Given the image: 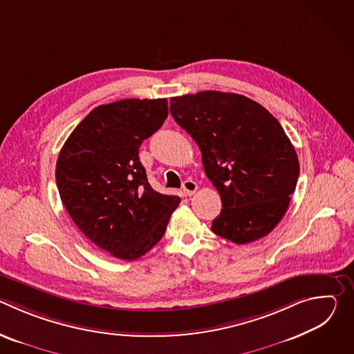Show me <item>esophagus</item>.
<instances>
[{"label":"esophagus","mask_w":354,"mask_h":354,"mask_svg":"<svg viewBox=\"0 0 354 354\" xmlns=\"http://www.w3.org/2000/svg\"><path fill=\"white\" fill-rule=\"evenodd\" d=\"M182 189L186 193V196H192L197 190V183L194 180H192V179H187V180L183 182Z\"/></svg>","instance_id":"1"}]
</instances>
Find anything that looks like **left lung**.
I'll return each mask as SVG.
<instances>
[{"instance_id":"left-lung-1","label":"left lung","mask_w":354,"mask_h":354,"mask_svg":"<svg viewBox=\"0 0 354 354\" xmlns=\"http://www.w3.org/2000/svg\"><path fill=\"white\" fill-rule=\"evenodd\" d=\"M169 111L198 145L221 196L212 231L238 245L268 235L286 214L299 175L277 119L255 100L218 91L171 97Z\"/></svg>"}]
</instances>
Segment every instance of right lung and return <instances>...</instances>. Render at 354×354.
Here are the masks:
<instances>
[{
    "instance_id": "right-lung-1",
    "label": "right lung",
    "mask_w": 354,
    "mask_h": 354,
    "mask_svg": "<svg viewBox=\"0 0 354 354\" xmlns=\"http://www.w3.org/2000/svg\"><path fill=\"white\" fill-rule=\"evenodd\" d=\"M168 116L167 99H123L91 111L56 164L63 205L81 232L118 259L134 261L165 234L180 198L149 186L141 142Z\"/></svg>"
}]
</instances>
